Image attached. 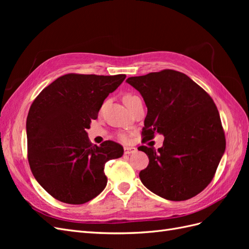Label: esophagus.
I'll list each match as a JSON object with an SVG mask.
<instances>
[{
	"label": "esophagus",
	"instance_id": "34e87169",
	"mask_svg": "<svg viewBox=\"0 0 249 249\" xmlns=\"http://www.w3.org/2000/svg\"><path fill=\"white\" fill-rule=\"evenodd\" d=\"M124 155H131V154H135L137 152V148L136 147H133V146H126L124 147Z\"/></svg>",
	"mask_w": 249,
	"mask_h": 249
}]
</instances>
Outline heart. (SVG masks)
Returning <instances> with one entry per match:
<instances>
[{
	"instance_id": "obj_1",
	"label": "heart",
	"mask_w": 249,
	"mask_h": 249,
	"mask_svg": "<svg viewBox=\"0 0 249 249\" xmlns=\"http://www.w3.org/2000/svg\"><path fill=\"white\" fill-rule=\"evenodd\" d=\"M137 97H138L137 95L132 94V93H127V94H125V95L124 96V105L126 106V105H129V104L132 103L134 100H136ZM118 138H119L120 140H123V141H125V140H126L125 135H124V134H119V135H118Z\"/></svg>"
}]
</instances>
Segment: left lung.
Segmentation results:
<instances>
[{
  "label": "left lung",
  "mask_w": 249,
  "mask_h": 249,
  "mask_svg": "<svg viewBox=\"0 0 249 249\" xmlns=\"http://www.w3.org/2000/svg\"><path fill=\"white\" fill-rule=\"evenodd\" d=\"M147 107L142 141L162 134L163 146H139L149 163L140 171L142 184L168 200L189 199L213 179L225 150L219 112L205 90L172 70L126 80Z\"/></svg>",
  "instance_id": "8db88e82"
}]
</instances>
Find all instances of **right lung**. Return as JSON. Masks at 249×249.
<instances>
[{
    "label": "right lung",
    "mask_w": 249,
    "mask_h": 249,
    "mask_svg": "<svg viewBox=\"0 0 249 249\" xmlns=\"http://www.w3.org/2000/svg\"><path fill=\"white\" fill-rule=\"evenodd\" d=\"M125 77L67 73L32 103L26 124L28 161L37 182L54 198L82 205L106 187L105 164L122 157L124 147L110 140L93 145L86 130Z\"/></svg>",
    "instance_id": "add662e5"
}]
</instances>
